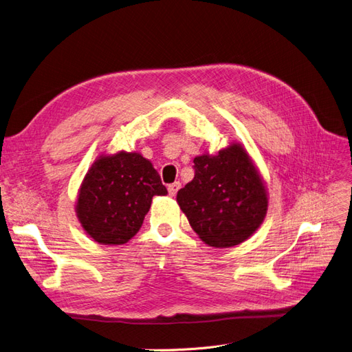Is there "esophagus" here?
<instances>
[{"instance_id":"esophagus-1","label":"esophagus","mask_w":352,"mask_h":352,"mask_svg":"<svg viewBox=\"0 0 352 352\" xmlns=\"http://www.w3.org/2000/svg\"><path fill=\"white\" fill-rule=\"evenodd\" d=\"M167 189H168V194H170V195H172V197H175V195L177 194V190L180 189V184H179V182H175V184H170Z\"/></svg>"}]
</instances>
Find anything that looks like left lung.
<instances>
[{
    "mask_svg": "<svg viewBox=\"0 0 352 352\" xmlns=\"http://www.w3.org/2000/svg\"><path fill=\"white\" fill-rule=\"evenodd\" d=\"M194 164V179L176 197L190 228L214 248L247 241L269 207L264 180L247 150L233 142L216 155L195 157Z\"/></svg>",
    "mask_w": 352,
    "mask_h": 352,
    "instance_id": "left-lung-1",
    "label": "left lung"
}]
</instances>
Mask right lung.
Segmentation results:
<instances>
[{"label": "right lung", "mask_w": 352, "mask_h": 352, "mask_svg": "<svg viewBox=\"0 0 352 352\" xmlns=\"http://www.w3.org/2000/svg\"><path fill=\"white\" fill-rule=\"evenodd\" d=\"M154 195L167 189L140 153L102 154L85 175L76 201L83 230L101 245H122L141 229Z\"/></svg>", "instance_id": "1"}]
</instances>
